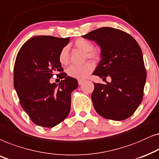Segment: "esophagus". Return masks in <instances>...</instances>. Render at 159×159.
Masks as SVG:
<instances>
[{
	"label": "esophagus",
	"mask_w": 159,
	"mask_h": 159,
	"mask_svg": "<svg viewBox=\"0 0 159 159\" xmlns=\"http://www.w3.org/2000/svg\"><path fill=\"white\" fill-rule=\"evenodd\" d=\"M84 81H85L84 80H78V84H79V85H81L82 84H84Z\"/></svg>",
	"instance_id": "1"
}]
</instances>
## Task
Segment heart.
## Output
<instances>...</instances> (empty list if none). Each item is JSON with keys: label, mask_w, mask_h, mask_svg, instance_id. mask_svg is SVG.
<instances>
[{"label": "heart", "mask_w": 159, "mask_h": 159, "mask_svg": "<svg viewBox=\"0 0 159 159\" xmlns=\"http://www.w3.org/2000/svg\"><path fill=\"white\" fill-rule=\"evenodd\" d=\"M74 46L78 49L86 52V58L96 61L99 58L98 52L94 50V45L92 41L86 39H79L74 43ZM69 61V52L67 47L62 48L59 54V62L61 65H66ZM94 70V65L90 62H86L81 66L71 65L66 70L67 75L70 77L82 80L86 78Z\"/></svg>", "instance_id": "1"}]
</instances>
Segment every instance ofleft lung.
<instances>
[{
	"mask_svg": "<svg viewBox=\"0 0 159 159\" xmlns=\"http://www.w3.org/2000/svg\"><path fill=\"white\" fill-rule=\"evenodd\" d=\"M100 46L102 60L93 74L111 83H94L92 100L97 113L110 120L129 118L143 98L147 73L140 46L126 32L101 27L83 35Z\"/></svg>",
	"mask_w": 159,
	"mask_h": 159,
	"instance_id": "1",
	"label": "left lung"
}]
</instances>
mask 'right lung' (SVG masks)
<instances>
[{
	"mask_svg": "<svg viewBox=\"0 0 159 159\" xmlns=\"http://www.w3.org/2000/svg\"><path fill=\"white\" fill-rule=\"evenodd\" d=\"M69 41V38L35 36L25 42L16 55L14 89L30 120L43 127H54L67 117L71 92L78 86L75 78L63 72L59 62L60 52ZM54 73L64 78L59 85L49 82Z\"/></svg>",
	"mask_w": 159,
	"mask_h": 159,
	"instance_id": "obj_1",
	"label": "right lung"
}]
</instances>
